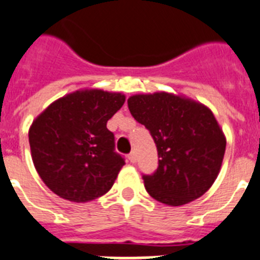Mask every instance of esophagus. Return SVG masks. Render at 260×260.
<instances>
[{
	"instance_id": "34e87169",
	"label": "esophagus",
	"mask_w": 260,
	"mask_h": 260,
	"mask_svg": "<svg viewBox=\"0 0 260 260\" xmlns=\"http://www.w3.org/2000/svg\"><path fill=\"white\" fill-rule=\"evenodd\" d=\"M128 160L132 161V163H135V161H137V155H135L134 151L128 154Z\"/></svg>"
}]
</instances>
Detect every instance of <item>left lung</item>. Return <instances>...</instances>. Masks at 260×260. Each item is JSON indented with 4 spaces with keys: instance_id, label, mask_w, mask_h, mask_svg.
Listing matches in <instances>:
<instances>
[{
    "instance_id": "1",
    "label": "left lung",
    "mask_w": 260,
    "mask_h": 260,
    "mask_svg": "<svg viewBox=\"0 0 260 260\" xmlns=\"http://www.w3.org/2000/svg\"><path fill=\"white\" fill-rule=\"evenodd\" d=\"M128 110L154 138L159 166L143 175L148 194L170 206L203 196L222 166L226 138L208 106L180 94H134Z\"/></svg>"
}]
</instances>
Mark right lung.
I'll return each instance as SVG.
<instances>
[{"mask_svg":"<svg viewBox=\"0 0 260 260\" xmlns=\"http://www.w3.org/2000/svg\"><path fill=\"white\" fill-rule=\"evenodd\" d=\"M125 94L81 89L46 108L28 130L31 157L43 183L73 203H88L113 187L123 157L114 151L106 123Z\"/></svg>","mask_w":260,"mask_h":260,"instance_id":"1","label":"right lung"}]
</instances>
